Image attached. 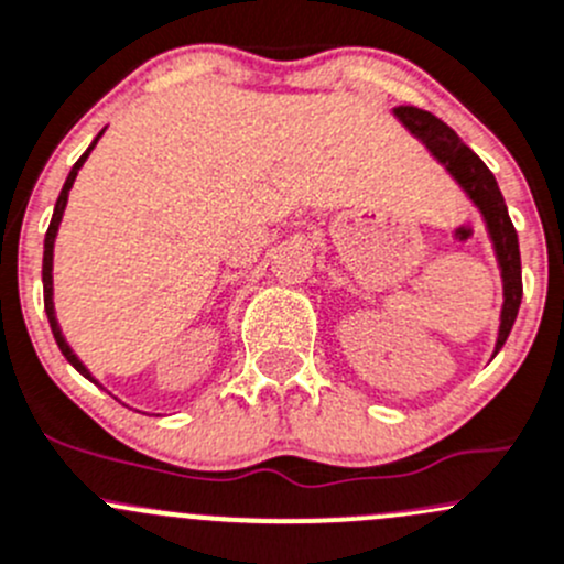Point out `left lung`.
<instances>
[{
    "instance_id": "left-lung-1",
    "label": "left lung",
    "mask_w": 564,
    "mask_h": 564,
    "mask_svg": "<svg viewBox=\"0 0 564 564\" xmlns=\"http://www.w3.org/2000/svg\"><path fill=\"white\" fill-rule=\"evenodd\" d=\"M404 129L413 137H419L421 143L427 145L430 154L449 171V176L466 189L471 204L477 206L482 215L488 237L494 242L496 261L501 270V286H505V303H501L499 316V338H496L494 355L505 347L507 336H510L512 325H516L518 308H521L523 283H521V250H518V234L507 212L505 195H501L496 176L488 171L482 160L463 143L455 129L444 123L435 115L424 112L419 107H397L393 109Z\"/></svg>"
}]
</instances>
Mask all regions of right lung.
<instances>
[{
  "instance_id": "obj_1",
  "label": "right lung",
  "mask_w": 564,
  "mask_h": 564,
  "mask_svg": "<svg viewBox=\"0 0 564 564\" xmlns=\"http://www.w3.org/2000/svg\"><path fill=\"white\" fill-rule=\"evenodd\" d=\"M101 134H104V131H98V137H101ZM98 137H96V140H93V143H90V149H87L85 154H82L79 160H76V165L70 167L68 178H65L63 189H59V198H57V204H54V215H52V223H48L46 239H43V305H46V316H48V325H52L54 341H57L59 352L65 355V360H68V364L74 366V369L79 371L82 377H87V380H90V382H96V386H98V380H96V377L90 375V369H87V366L82 364L79 358H76V352H74V349L68 347V341H65L63 330H59L57 314H54V281H52V267H54V239H57V231H59V220H63L65 204H68V193H70V187H74V182H76V173L82 171V165H85V160H87V156H90V151L96 149Z\"/></svg>"
}]
</instances>
